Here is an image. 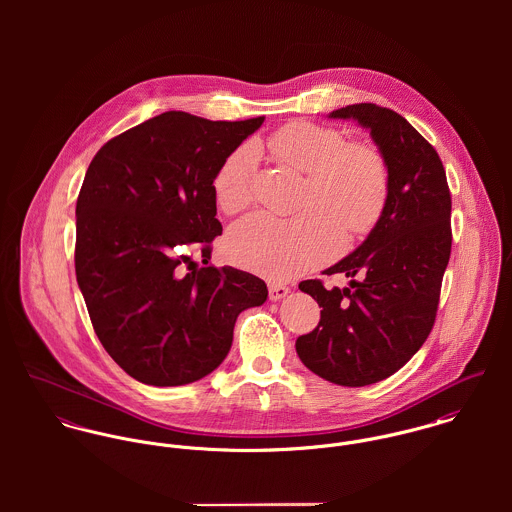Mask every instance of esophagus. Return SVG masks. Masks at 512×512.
Wrapping results in <instances>:
<instances>
[{
    "instance_id": "obj_1",
    "label": "esophagus",
    "mask_w": 512,
    "mask_h": 512,
    "mask_svg": "<svg viewBox=\"0 0 512 512\" xmlns=\"http://www.w3.org/2000/svg\"><path fill=\"white\" fill-rule=\"evenodd\" d=\"M288 293H290V288H288V286L272 284V286L268 288V295H270V299H272V301H280V299H284Z\"/></svg>"
}]
</instances>
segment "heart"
Instances as JSON below:
<instances>
[{"instance_id":"obj_1","label":"heart","mask_w":512,"mask_h":512,"mask_svg":"<svg viewBox=\"0 0 512 512\" xmlns=\"http://www.w3.org/2000/svg\"><path fill=\"white\" fill-rule=\"evenodd\" d=\"M270 153L305 175L299 219L264 213L232 226L226 236L228 258L264 278L290 280L327 262L341 246L343 232H368L388 201L390 173L374 146L347 142L327 126L290 122L268 140ZM256 171L254 147H238L220 165L213 191L220 211L234 215L252 201Z\"/></svg>"}]
</instances>
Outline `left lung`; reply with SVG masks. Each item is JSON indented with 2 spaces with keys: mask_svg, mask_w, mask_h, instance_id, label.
Instances as JSON below:
<instances>
[{
  "mask_svg": "<svg viewBox=\"0 0 512 512\" xmlns=\"http://www.w3.org/2000/svg\"><path fill=\"white\" fill-rule=\"evenodd\" d=\"M329 118L370 130L386 159L390 189L365 242L323 272L351 278L349 288L327 290L321 280L299 284L323 309L295 351L333 384L366 386L406 365L434 327L451 254V195L438 151L394 110L351 104Z\"/></svg>",
  "mask_w": 512,
  "mask_h": 512,
  "instance_id": "obj_1",
  "label": "left lung"
}]
</instances>
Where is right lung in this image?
I'll use <instances>...</instances> for the list:
<instances>
[{
	"mask_svg": "<svg viewBox=\"0 0 512 512\" xmlns=\"http://www.w3.org/2000/svg\"><path fill=\"white\" fill-rule=\"evenodd\" d=\"M262 122L163 112L106 142L88 165L76 201V282L102 347L144 384L211 374L236 317L268 297L260 278L209 264L222 234L215 175ZM193 245L201 269L182 254Z\"/></svg>",
	"mask_w": 512,
	"mask_h": 512,
	"instance_id": "add662e5",
	"label": "right lung"
}]
</instances>
